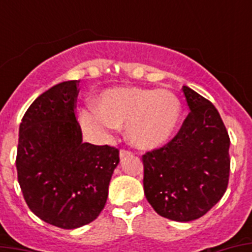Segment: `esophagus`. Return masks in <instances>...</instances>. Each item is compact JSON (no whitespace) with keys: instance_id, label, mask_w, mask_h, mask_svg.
I'll list each match as a JSON object with an SVG mask.
<instances>
[{"instance_id":"esophagus-1","label":"esophagus","mask_w":252,"mask_h":252,"mask_svg":"<svg viewBox=\"0 0 252 252\" xmlns=\"http://www.w3.org/2000/svg\"><path fill=\"white\" fill-rule=\"evenodd\" d=\"M132 152H129V150H126V149H122L120 150V158H126V157H130L132 156Z\"/></svg>"}]
</instances>
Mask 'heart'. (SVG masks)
<instances>
[{"instance_id":"obj_1","label":"heart","mask_w":252,"mask_h":252,"mask_svg":"<svg viewBox=\"0 0 252 252\" xmlns=\"http://www.w3.org/2000/svg\"><path fill=\"white\" fill-rule=\"evenodd\" d=\"M182 118V103L166 89L114 87L98 96V107L80 112L85 129L99 138L126 126V136L134 146L153 149L172 137Z\"/></svg>"}]
</instances>
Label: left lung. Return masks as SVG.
Wrapping results in <instances>:
<instances>
[{
    "label": "left lung",
    "instance_id": "8db88e82",
    "mask_svg": "<svg viewBox=\"0 0 252 252\" xmlns=\"http://www.w3.org/2000/svg\"><path fill=\"white\" fill-rule=\"evenodd\" d=\"M189 114L176 136L142 156L144 192L162 217L187 222L211 211L229 183L230 138L219 111L183 86Z\"/></svg>",
    "mask_w": 252,
    "mask_h": 252
}]
</instances>
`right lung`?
<instances>
[{"label": "right lung", "mask_w": 252, "mask_h": 252, "mask_svg": "<svg viewBox=\"0 0 252 252\" xmlns=\"http://www.w3.org/2000/svg\"><path fill=\"white\" fill-rule=\"evenodd\" d=\"M78 82H61L39 95L19 126L15 165L23 197L39 219L61 229L98 217L119 163L116 148L82 141Z\"/></svg>", "instance_id": "right-lung-1"}]
</instances>
